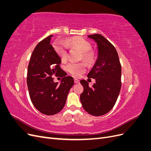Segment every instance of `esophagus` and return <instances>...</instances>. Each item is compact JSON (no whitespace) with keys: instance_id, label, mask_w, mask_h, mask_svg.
Here are the masks:
<instances>
[{"instance_id":"obj_1","label":"esophagus","mask_w":151,"mask_h":151,"mask_svg":"<svg viewBox=\"0 0 151 151\" xmlns=\"http://www.w3.org/2000/svg\"><path fill=\"white\" fill-rule=\"evenodd\" d=\"M74 83H80V81L77 79H74Z\"/></svg>"}]
</instances>
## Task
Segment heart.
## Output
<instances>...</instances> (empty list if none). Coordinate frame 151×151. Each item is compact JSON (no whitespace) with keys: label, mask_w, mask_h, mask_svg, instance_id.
Listing matches in <instances>:
<instances>
[{"label":"heart","mask_w":151,"mask_h":151,"mask_svg":"<svg viewBox=\"0 0 151 151\" xmlns=\"http://www.w3.org/2000/svg\"><path fill=\"white\" fill-rule=\"evenodd\" d=\"M68 47L76 48L82 53V58L87 63H91L94 60V54L90 51L91 45L88 41L81 37H74L66 41ZM55 50L62 60H65L67 55V49L65 45H57L55 46ZM67 70L75 77H79L85 72L86 67L83 63L71 62L67 65Z\"/></svg>","instance_id":"heart-1"}]
</instances>
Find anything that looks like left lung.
<instances>
[{
	"mask_svg": "<svg viewBox=\"0 0 151 151\" xmlns=\"http://www.w3.org/2000/svg\"><path fill=\"white\" fill-rule=\"evenodd\" d=\"M97 43L98 55L95 64L88 74L95 79L91 87L86 80H81L84 91L80 96L83 108L93 116L108 113L115 104L121 89L122 67L115 47L99 34L88 36Z\"/></svg>",
	"mask_w": 151,
	"mask_h": 151,
	"instance_id": "1",
	"label": "left lung"
}]
</instances>
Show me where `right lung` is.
<instances>
[{
	"instance_id": "obj_1",
	"label": "right lung",
	"mask_w": 151,
	"mask_h": 151,
	"mask_svg": "<svg viewBox=\"0 0 151 151\" xmlns=\"http://www.w3.org/2000/svg\"><path fill=\"white\" fill-rule=\"evenodd\" d=\"M50 35L40 42L31 54L27 74L29 97L35 107L42 113L53 115L64 107L74 79L66 76L60 67L61 58L54 50ZM63 77L60 84L55 83L53 77Z\"/></svg>"
}]
</instances>
